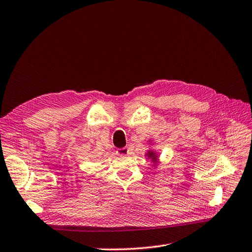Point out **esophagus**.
<instances>
[{
    "label": "esophagus",
    "instance_id": "esophagus-1",
    "mask_svg": "<svg viewBox=\"0 0 252 252\" xmlns=\"http://www.w3.org/2000/svg\"><path fill=\"white\" fill-rule=\"evenodd\" d=\"M117 154H118L119 156H126V155H128V148L127 147L120 148V149H118V151H117Z\"/></svg>",
    "mask_w": 252,
    "mask_h": 252
}]
</instances>
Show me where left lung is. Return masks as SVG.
Instances as JSON below:
<instances>
[{"instance_id":"1","label":"left lung","mask_w":252,"mask_h":252,"mask_svg":"<svg viewBox=\"0 0 252 252\" xmlns=\"http://www.w3.org/2000/svg\"><path fill=\"white\" fill-rule=\"evenodd\" d=\"M146 156H147V157L149 158V159H153V161H156V160H157V155L155 154V151H153V150L148 151L147 155H146Z\"/></svg>"}]
</instances>
